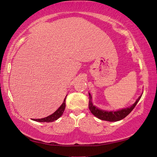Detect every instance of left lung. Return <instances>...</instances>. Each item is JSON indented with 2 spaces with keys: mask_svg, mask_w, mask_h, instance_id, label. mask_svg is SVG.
Instances as JSON below:
<instances>
[{
  "mask_svg": "<svg viewBox=\"0 0 157 157\" xmlns=\"http://www.w3.org/2000/svg\"><path fill=\"white\" fill-rule=\"evenodd\" d=\"M142 97V94L139 96V98L136 100V101L133 105H132L126 109H123L118 110L116 111H104V110H101L98 109L96 106L93 105L92 102V96L89 93V109L90 112L92 113L96 117L101 120H104V121H120L123 119H124L126 116H128L130 113L132 112L133 109L135 108L136 105L140 101V99Z\"/></svg>",
  "mask_w": 157,
  "mask_h": 157,
  "instance_id": "1",
  "label": "left lung"
}]
</instances>
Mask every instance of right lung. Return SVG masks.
Here are the masks:
<instances>
[{
	"instance_id": "obj_1",
	"label": "right lung",
	"mask_w": 157,
	"mask_h": 157,
	"mask_svg": "<svg viewBox=\"0 0 157 157\" xmlns=\"http://www.w3.org/2000/svg\"><path fill=\"white\" fill-rule=\"evenodd\" d=\"M65 98L64 99V101H63V104L61 105V106H60V107L56 110V111L54 113H52V115H49L48 117H46L44 118H42V119H32V120H34L35 121H39V122H52V121H56V119H58L60 117H61L63 112L65 111Z\"/></svg>"
}]
</instances>
